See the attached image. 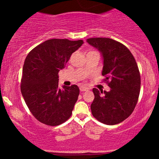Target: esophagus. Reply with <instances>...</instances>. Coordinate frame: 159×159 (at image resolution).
I'll use <instances>...</instances> for the list:
<instances>
[{
  "label": "esophagus",
  "mask_w": 159,
  "mask_h": 159,
  "mask_svg": "<svg viewBox=\"0 0 159 159\" xmlns=\"http://www.w3.org/2000/svg\"><path fill=\"white\" fill-rule=\"evenodd\" d=\"M80 90H81V92H84V91L88 90V88L86 87H84V86H81L80 87Z\"/></svg>",
  "instance_id": "34e87169"
}]
</instances>
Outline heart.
Segmentation results:
<instances>
[{"instance_id": "heart-1", "label": "heart", "mask_w": 159, "mask_h": 159, "mask_svg": "<svg viewBox=\"0 0 159 159\" xmlns=\"http://www.w3.org/2000/svg\"><path fill=\"white\" fill-rule=\"evenodd\" d=\"M91 52H93V51H91Z\"/></svg>"}]
</instances>
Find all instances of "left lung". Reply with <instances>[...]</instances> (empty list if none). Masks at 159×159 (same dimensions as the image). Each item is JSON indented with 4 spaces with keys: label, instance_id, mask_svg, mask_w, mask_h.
I'll use <instances>...</instances> for the list:
<instances>
[{
    "label": "left lung",
    "instance_id": "obj_1",
    "mask_svg": "<svg viewBox=\"0 0 159 159\" xmlns=\"http://www.w3.org/2000/svg\"><path fill=\"white\" fill-rule=\"evenodd\" d=\"M89 44L103 57L102 75L111 90L93 88V116L106 125H116L134 111L140 90V75L134 56L127 47L110 38H89Z\"/></svg>",
    "mask_w": 159,
    "mask_h": 159
}]
</instances>
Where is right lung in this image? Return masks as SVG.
Masks as SVG:
<instances>
[{
    "instance_id": "1",
    "label": "right lung",
    "mask_w": 159,
    "mask_h": 159,
    "mask_svg": "<svg viewBox=\"0 0 159 159\" xmlns=\"http://www.w3.org/2000/svg\"><path fill=\"white\" fill-rule=\"evenodd\" d=\"M83 43L81 39H48L32 49L25 58L21 94L31 114L42 123L56 126L72 115L79 88L72 85L59 89L58 72Z\"/></svg>"
}]
</instances>
